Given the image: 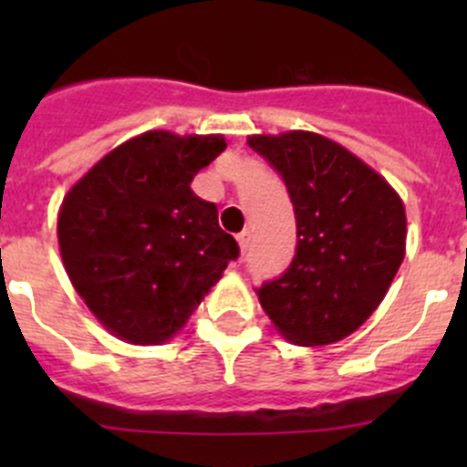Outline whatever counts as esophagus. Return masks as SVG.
Masks as SVG:
<instances>
[{"instance_id": "obj_1", "label": "esophagus", "mask_w": 467, "mask_h": 467, "mask_svg": "<svg viewBox=\"0 0 467 467\" xmlns=\"http://www.w3.org/2000/svg\"><path fill=\"white\" fill-rule=\"evenodd\" d=\"M237 242H239V248H242V253H246L248 246H251V233H248V230H242V233L237 234Z\"/></svg>"}]
</instances>
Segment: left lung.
<instances>
[{
	"label": "left lung",
	"mask_w": 467,
	"mask_h": 467,
	"mask_svg": "<svg viewBox=\"0 0 467 467\" xmlns=\"http://www.w3.org/2000/svg\"><path fill=\"white\" fill-rule=\"evenodd\" d=\"M248 146L285 181L298 230L294 260L257 289L260 305L291 343L341 341L379 307L404 260L402 199L323 135H253Z\"/></svg>",
	"instance_id": "1"
}]
</instances>
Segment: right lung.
Listing matches in <instances>:
<instances>
[{"mask_svg": "<svg viewBox=\"0 0 467 467\" xmlns=\"http://www.w3.org/2000/svg\"><path fill=\"white\" fill-rule=\"evenodd\" d=\"M223 149L221 135L149 130L99 160L65 196V271L115 337L135 346L169 341L239 257L216 205L190 187Z\"/></svg>", "mask_w": 467, "mask_h": 467, "instance_id": "1", "label": "right lung"}]
</instances>
